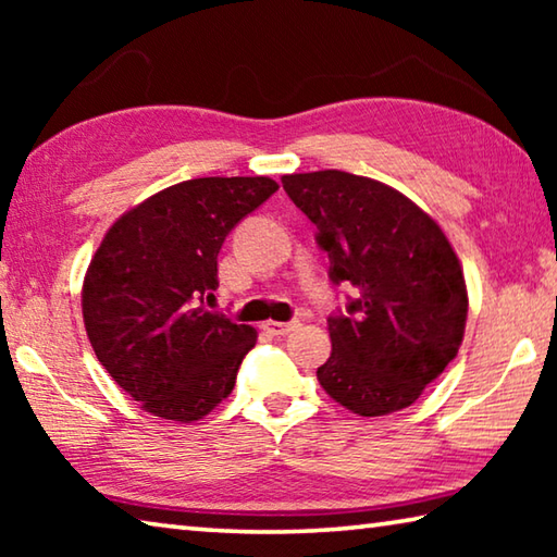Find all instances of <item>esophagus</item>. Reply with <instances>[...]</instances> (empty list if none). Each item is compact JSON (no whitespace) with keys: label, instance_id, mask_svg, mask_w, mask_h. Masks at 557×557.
Instances as JSON below:
<instances>
[{"label":"esophagus","instance_id":"1","mask_svg":"<svg viewBox=\"0 0 557 557\" xmlns=\"http://www.w3.org/2000/svg\"><path fill=\"white\" fill-rule=\"evenodd\" d=\"M262 329L272 336H285L289 332H295V329H299V322H268Z\"/></svg>","mask_w":557,"mask_h":557}]
</instances>
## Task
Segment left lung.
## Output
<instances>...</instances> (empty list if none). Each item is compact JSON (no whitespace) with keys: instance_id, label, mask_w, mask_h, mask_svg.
Returning a JSON list of instances; mask_svg holds the SVG:
<instances>
[{"instance_id":"left-lung-1","label":"left lung","mask_w":557,"mask_h":557,"mask_svg":"<svg viewBox=\"0 0 557 557\" xmlns=\"http://www.w3.org/2000/svg\"><path fill=\"white\" fill-rule=\"evenodd\" d=\"M282 188L317 225L329 280L356 289L326 319L319 383L363 418L408 408L465 336L467 285L445 233L400 191L338 169L282 176Z\"/></svg>"}]
</instances>
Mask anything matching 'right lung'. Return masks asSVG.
Returning a JSON list of instances; mask_svg holds the SVG:
<instances>
[{
    "label": "right lung",
    "instance_id": "add662e5",
    "mask_svg": "<svg viewBox=\"0 0 557 557\" xmlns=\"http://www.w3.org/2000/svg\"><path fill=\"white\" fill-rule=\"evenodd\" d=\"M277 191L268 176H206L169 186L102 238L83 282V322L98 361L129 398L191 422L228 398L258 332L206 309L219 252Z\"/></svg>",
    "mask_w": 557,
    "mask_h": 557
}]
</instances>
